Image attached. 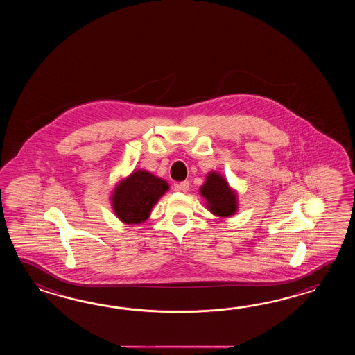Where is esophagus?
Segmentation results:
<instances>
[{"label": "esophagus", "mask_w": 355, "mask_h": 355, "mask_svg": "<svg viewBox=\"0 0 355 355\" xmlns=\"http://www.w3.org/2000/svg\"><path fill=\"white\" fill-rule=\"evenodd\" d=\"M189 188H190V182L189 181H182V182L176 185V190H180V191H184V193H187Z\"/></svg>", "instance_id": "1"}]
</instances>
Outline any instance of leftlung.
<instances>
[{"mask_svg": "<svg viewBox=\"0 0 355 355\" xmlns=\"http://www.w3.org/2000/svg\"><path fill=\"white\" fill-rule=\"evenodd\" d=\"M207 200L208 209L218 217H231L237 211V193L230 188L223 176L213 171L207 175L203 187L199 189Z\"/></svg>", "mask_w": 355, "mask_h": 355, "instance_id": "8db88e82", "label": "left lung"}]
</instances>
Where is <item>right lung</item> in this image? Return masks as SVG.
<instances>
[{"label":"right lung","mask_w":355,"mask_h":355,"mask_svg":"<svg viewBox=\"0 0 355 355\" xmlns=\"http://www.w3.org/2000/svg\"><path fill=\"white\" fill-rule=\"evenodd\" d=\"M168 190V184L146 170H137L115 187L114 213L127 225H139L150 217L153 205Z\"/></svg>","instance_id":"1"}]
</instances>
